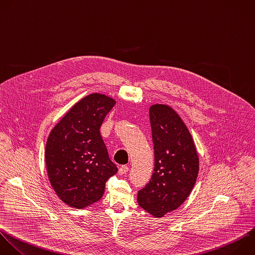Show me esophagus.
<instances>
[{
	"mask_svg": "<svg viewBox=\"0 0 255 255\" xmlns=\"http://www.w3.org/2000/svg\"><path fill=\"white\" fill-rule=\"evenodd\" d=\"M128 171V165H122L119 168V174H126Z\"/></svg>",
	"mask_w": 255,
	"mask_h": 255,
	"instance_id": "obj_1",
	"label": "esophagus"
}]
</instances>
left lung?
I'll use <instances>...</instances> for the list:
<instances>
[{
    "mask_svg": "<svg viewBox=\"0 0 255 255\" xmlns=\"http://www.w3.org/2000/svg\"><path fill=\"white\" fill-rule=\"evenodd\" d=\"M154 168L148 183L138 190L140 207L160 217L176 209L191 192L198 173V156L187 128L169 107L149 109Z\"/></svg>",
    "mask_w": 255,
    "mask_h": 255,
    "instance_id": "obj_1",
    "label": "left lung"
}]
</instances>
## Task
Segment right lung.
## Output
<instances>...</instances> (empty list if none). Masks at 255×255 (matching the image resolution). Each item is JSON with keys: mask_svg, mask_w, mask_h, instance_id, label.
Wrapping results in <instances>:
<instances>
[{"mask_svg": "<svg viewBox=\"0 0 255 255\" xmlns=\"http://www.w3.org/2000/svg\"><path fill=\"white\" fill-rule=\"evenodd\" d=\"M116 102L92 94L76 104L52 129L46 144L49 179L70 206L84 208L100 200L107 180L118 172L100 128Z\"/></svg>", "mask_w": 255, "mask_h": 255, "instance_id": "1", "label": "right lung"}]
</instances>
